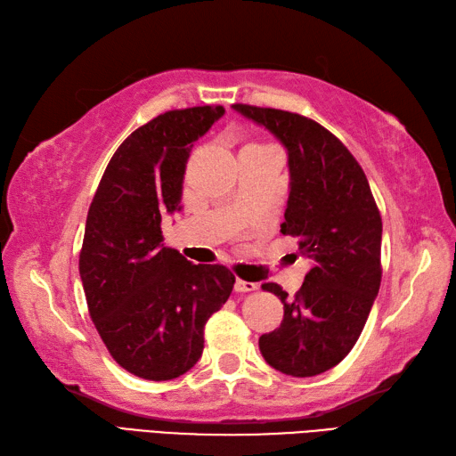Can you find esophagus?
<instances>
[{
	"instance_id": "34e87169",
	"label": "esophagus",
	"mask_w": 456,
	"mask_h": 456,
	"mask_svg": "<svg viewBox=\"0 0 456 456\" xmlns=\"http://www.w3.org/2000/svg\"><path fill=\"white\" fill-rule=\"evenodd\" d=\"M234 290L240 292V294H243V292H253V290H257V284H255V282H248V281H241V279H236Z\"/></svg>"
}]
</instances>
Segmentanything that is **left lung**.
Segmentation results:
<instances>
[{"label":"left lung","mask_w":456,"mask_h":456,"mask_svg":"<svg viewBox=\"0 0 456 456\" xmlns=\"http://www.w3.org/2000/svg\"><path fill=\"white\" fill-rule=\"evenodd\" d=\"M232 108L286 147L290 195L281 232L297 238L299 255L314 263L292 299L279 284L261 286L281 297L284 319L261 335L259 350L276 371L314 377L348 356L379 292V208L358 160L317 121L274 108Z\"/></svg>","instance_id":"obj_1"}]
</instances>
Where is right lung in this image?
I'll list each match as a JSON object with an SVG mask.
<instances>
[{
    "mask_svg": "<svg viewBox=\"0 0 456 456\" xmlns=\"http://www.w3.org/2000/svg\"><path fill=\"white\" fill-rule=\"evenodd\" d=\"M222 106L170 110L141 126L108 162L88 208L79 273L88 314L121 368L149 381L190 371L208 317L236 276L164 248V213L180 210L185 164Z\"/></svg>",
    "mask_w": 456,
    "mask_h": 456,
    "instance_id": "1",
    "label": "right lung"
}]
</instances>
